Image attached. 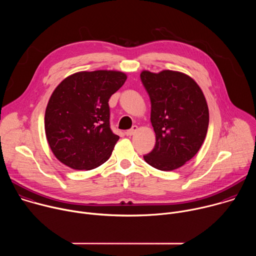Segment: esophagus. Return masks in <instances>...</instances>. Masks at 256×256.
Listing matches in <instances>:
<instances>
[{"label": "esophagus", "instance_id": "obj_1", "mask_svg": "<svg viewBox=\"0 0 256 256\" xmlns=\"http://www.w3.org/2000/svg\"><path fill=\"white\" fill-rule=\"evenodd\" d=\"M136 130H138V126H134L130 130H128L126 132V134H128V136H132V134H136Z\"/></svg>", "mask_w": 256, "mask_h": 256}]
</instances>
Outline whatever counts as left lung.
Masks as SVG:
<instances>
[{"label": "left lung", "instance_id": "left-lung-1", "mask_svg": "<svg viewBox=\"0 0 256 256\" xmlns=\"http://www.w3.org/2000/svg\"><path fill=\"white\" fill-rule=\"evenodd\" d=\"M142 83L151 100L155 147L144 159L152 167L171 171L200 149L208 126V108L196 82L184 72L142 70Z\"/></svg>", "mask_w": 256, "mask_h": 256}]
</instances>
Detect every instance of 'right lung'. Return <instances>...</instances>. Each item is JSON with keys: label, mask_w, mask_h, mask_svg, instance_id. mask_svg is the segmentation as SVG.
I'll return each instance as SVG.
<instances>
[{"label": "right lung", "mask_w": 256, "mask_h": 256, "mask_svg": "<svg viewBox=\"0 0 256 256\" xmlns=\"http://www.w3.org/2000/svg\"><path fill=\"white\" fill-rule=\"evenodd\" d=\"M118 70L75 72L52 92L44 128L56 158L76 170H91L112 156L120 136L109 124L108 101L126 82Z\"/></svg>", "instance_id": "obj_1"}]
</instances>
